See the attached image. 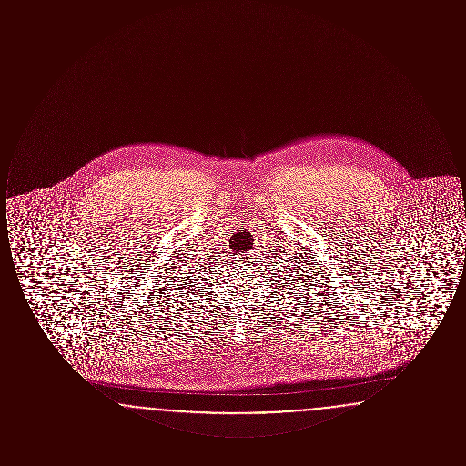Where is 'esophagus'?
Wrapping results in <instances>:
<instances>
[{
	"mask_svg": "<svg viewBox=\"0 0 466 466\" xmlns=\"http://www.w3.org/2000/svg\"><path fill=\"white\" fill-rule=\"evenodd\" d=\"M251 264H253V257H251V255H244V257H241V266L253 267Z\"/></svg>",
	"mask_w": 466,
	"mask_h": 466,
	"instance_id": "1",
	"label": "esophagus"
}]
</instances>
